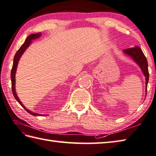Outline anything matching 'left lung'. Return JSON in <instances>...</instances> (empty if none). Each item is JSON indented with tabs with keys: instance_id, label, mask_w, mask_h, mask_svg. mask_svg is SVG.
I'll use <instances>...</instances> for the list:
<instances>
[{
	"instance_id": "obj_1",
	"label": "left lung",
	"mask_w": 156,
	"mask_h": 156,
	"mask_svg": "<svg viewBox=\"0 0 156 156\" xmlns=\"http://www.w3.org/2000/svg\"><path fill=\"white\" fill-rule=\"evenodd\" d=\"M123 52L124 54L130 57V58H132L134 62H135L137 65L139 66V68H141L143 75H144L145 77V91L147 92V87L149 81V74L148 71V63L145 55L143 54L141 48L137 47V46H135V47L134 48H127V49H124ZM146 94H147V93H146Z\"/></svg>"
}]
</instances>
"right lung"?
Instances as JSON below:
<instances>
[{
    "label": "right lung",
    "mask_w": 156,
    "mask_h": 156,
    "mask_svg": "<svg viewBox=\"0 0 156 156\" xmlns=\"http://www.w3.org/2000/svg\"><path fill=\"white\" fill-rule=\"evenodd\" d=\"M41 36V32H38L37 34H32L30 35L28 37H27L26 41L21 46V47L20 48V49L17 51V53H15V56H14V59H13V67H12L11 69V87H12V92H13V96L15 97V99H16L18 103L23 107V108L26 109V110L32 115H34V116H41V115H43V114H38V113H35L33 112L32 111L27 109L25 106L23 105V104L21 103V101L20 100L19 97H17V94L15 92V74H16V70L17 68V65H18V62H19L20 59L21 58V55H22L23 53L25 52V51L27 49V48H28L29 46L32 43V41L33 40H35L36 38H38L39 37Z\"/></svg>",
    "instance_id": "right-lung-1"
}]
</instances>
